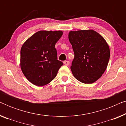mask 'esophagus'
<instances>
[{"mask_svg":"<svg viewBox=\"0 0 126 126\" xmlns=\"http://www.w3.org/2000/svg\"><path fill=\"white\" fill-rule=\"evenodd\" d=\"M63 63H64L65 65H69L70 64V62L69 61H63Z\"/></svg>","mask_w":126,"mask_h":126,"instance_id":"esophagus-1","label":"esophagus"}]
</instances>
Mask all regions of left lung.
Segmentation results:
<instances>
[{
	"label": "left lung",
	"instance_id": "left-lung-1",
	"mask_svg": "<svg viewBox=\"0 0 126 126\" xmlns=\"http://www.w3.org/2000/svg\"><path fill=\"white\" fill-rule=\"evenodd\" d=\"M68 38L75 53L70 66L74 77L82 83H94L107 67L110 57L108 44L93 30L70 31Z\"/></svg>",
	"mask_w": 126,
	"mask_h": 126
}]
</instances>
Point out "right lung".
Returning a JSON list of instances; mask_svg holds the SVG:
<instances>
[{
  "label": "right lung",
  "instance_id": "right-lung-1",
  "mask_svg": "<svg viewBox=\"0 0 126 126\" xmlns=\"http://www.w3.org/2000/svg\"><path fill=\"white\" fill-rule=\"evenodd\" d=\"M62 31L42 30L35 32L26 41L20 50V68L30 82L44 86L56 77L63 65L57 60L55 45Z\"/></svg>",
  "mask_w": 126,
  "mask_h": 126
}]
</instances>
